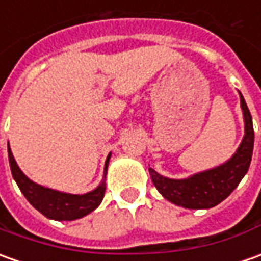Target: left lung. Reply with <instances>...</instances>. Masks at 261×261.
<instances>
[{"label": "left lung", "instance_id": "left-lung-1", "mask_svg": "<svg viewBox=\"0 0 261 261\" xmlns=\"http://www.w3.org/2000/svg\"><path fill=\"white\" fill-rule=\"evenodd\" d=\"M243 116H244V137L236 154L220 167L207 170L184 178L173 180L163 177L153 168H148L155 189L160 191L168 201L184 208H210L224 198H227L246 175L250 167L253 145H254V130L249 107L240 93Z\"/></svg>", "mask_w": 261, "mask_h": 261}]
</instances>
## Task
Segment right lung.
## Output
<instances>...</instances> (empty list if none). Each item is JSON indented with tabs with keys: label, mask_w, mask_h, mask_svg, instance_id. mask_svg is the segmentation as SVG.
I'll return each instance as SVG.
<instances>
[{
	"label": "right lung",
	"mask_w": 261,
	"mask_h": 261,
	"mask_svg": "<svg viewBox=\"0 0 261 261\" xmlns=\"http://www.w3.org/2000/svg\"><path fill=\"white\" fill-rule=\"evenodd\" d=\"M8 159H10V167L14 180L18 184L21 193L33 204L34 208L44 214L45 217L53 220H77L87 216L88 213L95 210L102 201L104 193H106V181L102 180L100 186L95 190L90 191L87 194L79 196V194H67L60 191L45 189L42 186H38L31 181L27 177L14 160L10 145H8ZM108 160L106 161V171H107Z\"/></svg>",
	"instance_id": "right-lung-1"
}]
</instances>
